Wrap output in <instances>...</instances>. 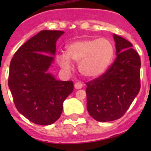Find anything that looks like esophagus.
Returning <instances> with one entry per match:
<instances>
[{
	"label": "esophagus",
	"mask_w": 151,
	"mask_h": 151,
	"mask_svg": "<svg viewBox=\"0 0 151 151\" xmlns=\"http://www.w3.org/2000/svg\"><path fill=\"white\" fill-rule=\"evenodd\" d=\"M74 86L76 88V89H81L82 88V86H83V84L82 82H76V83H75Z\"/></svg>",
	"instance_id": "34e87169"
}]
</instances>
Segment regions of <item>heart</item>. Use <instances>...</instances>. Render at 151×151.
I'll use <instances>...</instances> for the list:
<instances>
[{
  "label": "heart",
  "instance_id": "heart-1",
  "mask_svg": "<svg viewBox=\"0 0 151 151\" xmlns=\"http://www.w3.org/2000/svg\"><path fill=\"white\" fill-rule=\"evenodd\" d=\"M114 53V45L108 38L79 40L68 45L66 54H60L58 62L67 71L71 69L72 62L77 63L84 76L96 78L110 67Z\"/></svg>",
  "mask_w": 151,
  "mask_h": 151
}]
</instances>
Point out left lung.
Listing matches in <instances>:
<instances>
[{"label":"left lung","instance_id":"left-lung-1","mask_svg":"<svg viewBox=\"0 0 151 151\" xmlns=\"http://www.w3.org/2000/svg\"><path fill=\"white\" fill-rule=\"evenodd\" d=\"M116 58L104 74L86 82L87 110L98 122L121 118L141 88V59L133 45L113 34Z\"/></svg>","mask_w":151,"mask_h":151}]
</instances>
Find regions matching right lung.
<instances>
[{
  "mask_svg": "<svg viewBox=\"0 0 151 151\" xmlns=\"http://www.w3.org/2000/svg\"><path fill=\"white\" fill-rule=\"evenodd\" d=\"M62 31H41L24 43L10 64L8 85L19 113L37 125H47L60 117L63 104L73 91L72 81L57 80L47 70Z\"/></svg>",
  "mask_w": 151,
  "mask_h": 151,
  "instance_id": "right-lung-1",
  "label": "right lung"
}]
</instances>
